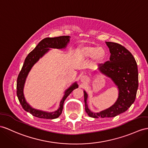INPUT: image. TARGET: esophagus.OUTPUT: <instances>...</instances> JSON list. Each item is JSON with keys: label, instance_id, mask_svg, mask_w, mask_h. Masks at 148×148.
Returning <instances> with one entry per match:
<instances>
[{"label": "esophagus", "instance_id": "1", "mask_svg": "<svg viewBox=\"0 0 148 148\" xmlns=\"http://www.w3.org/2000/svg\"><path fill=\"white\" fill-rule=\"evenodd\" d=\"M81 80H82V82H86V80H87V78H86V77H85V76H83L81 78Z\"/></svg>", "mask_w": 148, "mask_h": 148}]
</instances>
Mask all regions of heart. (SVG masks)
<instances>
[{"label": "heart", "instance_id": "obj_1", "mask_svg": "<svg viewBox=\"0 0 148 148\" xmlns=\"http://www.w3.org/2000/svg\"><path fill=\"white\" fill-rule=\"evenodd\" d=\"M80 53L84 58L93 57L96 62H101L105 59L106 52L102 48L94 46H82L80 48Z\"/></svg>", "mask_w": 148, "mask_h": 148}]
</instances>
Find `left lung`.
Segmentation results:
<instances>
[{
    "label": "left lung",
    "mask_w": 148,
    "mask_h": 148,
    "mask_svg": "<svg viewBox=\"0 0 148 148\" xmlns=\"http://www.w3.org/2000/svg\"><path fill=\"white\" fill-rule=\"evenodd\" d=\"M110 52V60L99 64V70L110 77L119 88V98L109 109L93 113L88 109L87 93L84 91L85 111L93 118L114 117L127 110L136 99L138 88L137 63L131 53L124 46L113 42H106Z\"/></svg>",
    "instance_id": "left-lung-1"
}]
</instances>
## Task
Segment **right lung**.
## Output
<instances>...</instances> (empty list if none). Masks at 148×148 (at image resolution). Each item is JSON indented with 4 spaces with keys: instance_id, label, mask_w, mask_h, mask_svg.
<instances>
[{
    "instance_id": "add662e5",
    "label": "right lung",
    "mask_w": 148,
    "mask_h": 148,
    "mask_svg": "<svg viewBox=\"0 0 148 148\" xmlns=\"http://www.w3.org/2000/svg\"><path fill=\"white\" fill-rule=\"evenodd\" d=\"M69 38L70 36H63L46 38L43 39L42 40L38 43V45L36 46V48L31 52L29 53V55L25 59L22 69L19 72L17 80V96L23 109L31 114L32 116L39 118L47 119H53L58 117L62 112L64 100L74 89L78 88V85L76 83L72 85V86H71L65 92V94H64L63 98L60 102V107L59 108V109L55 112L52 113H48L46 112L32 109L26 102L23 95V87L25 80H26L27 74L31 69L32 66L34 65L35 63L38 62L41 57H42L48 51L49 49V48L61 49L64 48L66 46L68 41H69Z\"/></svg>"
}]
</instances>
